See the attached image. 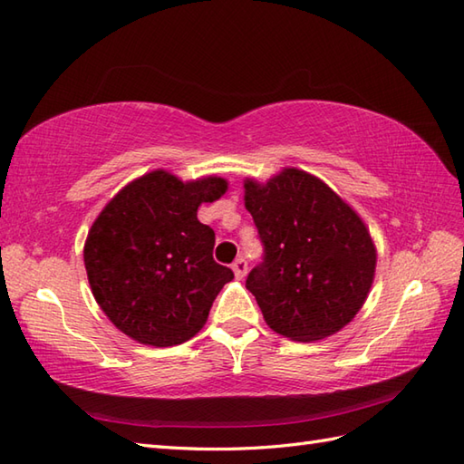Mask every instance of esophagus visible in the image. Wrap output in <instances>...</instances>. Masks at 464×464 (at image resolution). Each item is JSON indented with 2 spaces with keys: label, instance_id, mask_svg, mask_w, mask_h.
Here are the masks:
<instances>
[{
  "label": "esophagus",
  "instance_id": "esophagus-1",
  "mask_svg": "<svg viewBox=\"0 0 464 464\" xmlns=\"http://www.w3.org/2000/svg\"><path fill=\"white\" fill-rule=\"evenodd\" d=\"M232 270H234L236 277H238V280H242V277L248 274V262H246L244 258H238V260L232 264Z\"/></svg>",
  "mask_w": 464,
  "mask_h": 464
}]
</instances>
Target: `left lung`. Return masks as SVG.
I'll use <instances>...</instances> for the list:
<instances>
[{
  "instance_id": "left-lung-1",
  "label": "left lung",
  "mask_w": 464,
  "mask_h": 464,
  "mask_svg": "<svg viewBox=\"0 0 464 464\" xmlns=\"http://www.w3.org/2000/svg\"><path fill=\"white\" fill-rule=\"evenodd\" d=\"M244 206L264 244L246 287L266 324L294 342H317L362 310L377 250L352 206L314 174L284 169L267 182L244 180Z\"/></svg>"
}]
</instances>
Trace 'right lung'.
I'll list each match as a JSON object with an SVG mask.
<instances>
[{
	"instance_id": "1",
	"label": "right lung",
	"mask_w": 464,
	"mask_h": 464,
	"mask_svg": "<svg viewBox=\"0 0 464 464\" xmlns=\"http://www.w3.org/2000/svg\"><path fill=\"white\" fill-rule=\"evenodd\" d=\"M226 190L220 177L182 182L157 169L122 187L101 210L83 260L92 295L122 334L172 347L204 327L234 274L214 262V230L197 212Z\"/></svg>"
}]
</instances>
